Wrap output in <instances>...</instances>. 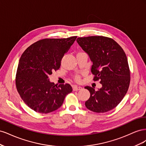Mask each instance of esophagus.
Returning a JSON list of instances; mask_svg holds the SVG:
<instances>
[{
    "label": "esophagus",
    "mask_w": 146,
    "mask_h": 146,
    "mask_svg": "<svg viewBox=\"0 0 146 146\" xmlns=\"http://www.w3.org/2000/svg\"><path fill=\"white\" fill-rule=\"evenodd\" d=\"M82 88L80 86H73V91H79V90H82Z\"/></svg>",
    "instance_id": "34e87169"
}]
</instances>
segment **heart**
Returning <instances> with one entry per match:
<instances>
[{"label":"heart","mask_w":146,"mask_h":146,"mask_svg":"<svg viewBox=\"0 0 146 146\" xmlns=\"http://www.w3.org/2000/svg\"><path fill=\"white\" fill-rule=\"evenodd\" d=\"M76 81H77V82L80 81V77H79V76H77V77H76Z\"/></svg>","instance_id":"1"}]
</instances>
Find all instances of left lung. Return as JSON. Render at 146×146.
<instances>
[{"mask_svg":"<svg viewBox=\"0 0 146 146\" xmlns=\"http://www.w3.org/2000/svg\"><path fill=\"white\" fill-rule=\"evenodd\" d=\"M77 42L91 61L94 80H99L102 85L98 91L85 87L90 92L86 107L96 113L111 110L124 98L130 85V73L124 51L114 39L107 37L78 38Z\"/></svg>","mask_w":146,"mask_h":146,"instance_id":"1","label":"left lung"}]
</instances>
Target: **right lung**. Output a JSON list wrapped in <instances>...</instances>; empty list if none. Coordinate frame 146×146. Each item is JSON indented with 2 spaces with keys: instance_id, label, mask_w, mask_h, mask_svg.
<instances>
[{
  "instance_id": "add662e5",
  "label": "right lung",
  "mask_w": 146,
  "mask_h": 146,
  "mask_svg": "<svg viewBox=\"0 0 146 146\" xmlns=\"http://www.w3.org/2000/svg\"><path fill=\"white\" fill-rule=\"evenodd\" d=\"M76 38L44 39L29 46L21 55L16 86L24 103L35 111L46 114L55 111L72 91L69 84L57 86L48 76L60 68L63 56Z\"/></svg>"
}]
</instances>
